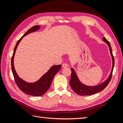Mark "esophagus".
Here are the masks:
<instances>
[{
    "label": "esophagus",
    "instance_id": "esophagus-1",
    "mask_svg": "<svg viewBox=\"0 0 123 123\" xmlns=\"http://www.w3.org/2000/svg\"><path fill=\"white\" fill-rule=\"evenodd\" d=\"M68 66V65L67 64V63H66V62L63 63L62 65V67L63 68H67Z\"/></svg>",
    "mask_w": 123,
    "mask_h": 123
}]
</instances>
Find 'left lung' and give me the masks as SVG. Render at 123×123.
<instances>
[{
	"label": "left lung",
	"instance_id": "left-lung-1",
	"mask_svg": "<svg viewBox=\"0 0 123 123\" xmlns=\"http://www.w3.org/2000/svg\"><path fill=\"white\" fill-rule=\"evenodd\" d=\"M103 40L104 42L108 45L111 56H112V70H111L110 76L108 77V79L105 82L101 84L96 86H86L80 83V81L79 80L76 75V74L75 73V71H74V70L73 68H71V75L70 85L71 87L73 89V90L75 93H76L77 94L80 95H90L95 94L96 93H98L103 90L107 86V85L109 84L111 80V77H112V76L113 70L114 66V58L112 54V48H111L110 43L107 40V39L105 37H103Z\"/></svg>",
	"mask_w": 123,
	"mask_h": 123
}]
</instances>
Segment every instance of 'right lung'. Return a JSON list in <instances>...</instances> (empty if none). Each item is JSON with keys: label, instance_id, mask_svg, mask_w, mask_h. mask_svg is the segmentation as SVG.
<instances>
[{"label": "right lung", "instance_id": "right-lung-1", "mask_svg": "<svg viewBox=\"0 0 123 123\" xmlns=\"http://www.w3.org/2000/svg\"><path fill=\"white\" fill-rule=\"evenodd\" d=\"M39 28V26L37 25L33 26V27L28 30L25 34L18 40L17 43L16 44V46L14 48V52L12 58H11V68H12V71L15 81L17 84L18 87L25 94L34 96H42L45 93L48 89H49L55 74L60 70L62 67L61 65H54L52 66L47 73H46L41 77V79H40L39 80L34 83H29L25 82L18 76L14 66V57L17 47L18 44L20 43V40L25 36L27 35L31 32L37 30Z\"/></svg>", "mask_w": 123, "mask_h": 123}]
</instances>
